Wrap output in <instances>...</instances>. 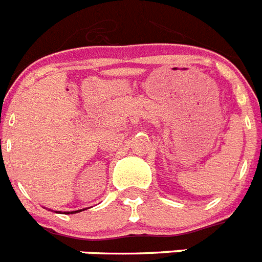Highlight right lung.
<instances>
[{"instance_id":"right-lung-1","label":"right lung","mask_w":262,"mask_h":262,"mask_svg":"<svg viewBox=\"0 0 262 262\" xmlns=\"http://www.w3.org/2000/svg\"><path fill=\"white\" fill-rule=\"evenodd\" d=\"M81 210H77V211H71V212H67V214H76V212H80Z\"/></svg>"}]
</instances>
